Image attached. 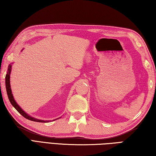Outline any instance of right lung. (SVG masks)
<instances>
[{"label":"right lung","mask_w":156,"mask_h":156,"mask_svg":"<svg viewBox=\"0 0 156 156\" xmlns=\"http://www.w3.org/2000/svg\"><path fill=\"white\" fill-rule=\"evenodd\" d=\"M11 70V64H9L8 66L7 73V75H6V77H5V86H6V90H7L8 98H9V100L11 104L13 106V107L16 108V109L18 111V112L21 114L23 117H24L26 119L31 120V121H33V122H43V123L49 122V121H47V120L46 121H44V120L38 119L36 118H34V117H32L30 115H28L26 113H25V111H23L22 108L20 107L18 105H17V103L16 102V101H15V99L13 98V94H12V92H11V86H10Z\"/></svg>","instance_id":"1"}]
</instances>
